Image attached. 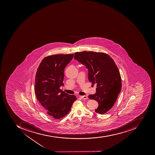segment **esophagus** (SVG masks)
<instances>
[{
  "label": "esophagus",
  "mask_w": 155,
  "mask_h": 155,
  "mask_svg": "<svg viewBox=\"0 0 155 155\" xmlns=\"http://www.w3.org/2000/svg\"><path fill=\"white\" fill-rule=\"evenodd\" d=\"M80 97L82 99H86V100H87V99H88V97L86 95L81 96Z\"/></svg>",
  "instance_id": "esophagus-1"
}]
</instances>
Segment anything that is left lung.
<instances>
[{
    "label": "left lung",
    "mask_w": 155,
    "mask_h": 155,
    "mask_svg": "<svg viewBox=\"0 0 155 155\" xmlns=\"http://www.w3.org/2000/svg\"><path fill=\"white\" fill-rule=\"evenodd\" d=\"M74 58L88 69L89 81L93 85L97 84L96 93L88 96L98 102L95 111L105 114L114 105L121 89L120 75L115 63L108 54L101 52H76Z\"/></svg>",
    "instance_id": "8db88e82"
}]
</instances>
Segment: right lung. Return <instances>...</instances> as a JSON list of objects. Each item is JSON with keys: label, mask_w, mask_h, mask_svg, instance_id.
Returning a JSON list of instances; mask_svg holds the SVG:
<instances>
[{"label": "right lung", "mask_w": 155, "mask_h": 155, "mask_svg": "<svg viewBox=\"0 0 155 155\" xmlns=\"http://www.w3.org/2000/svg\"><path fill=\"white\" fill-rule=\"evenodd\" d=\"M74 54H55L45 57L35 75V91L44 111L54 119H59L70 112L76 96L60 89L63 86L64 70L73 59Z\"/></svg>", "instance_id": "obj_1"}]
</instances>
